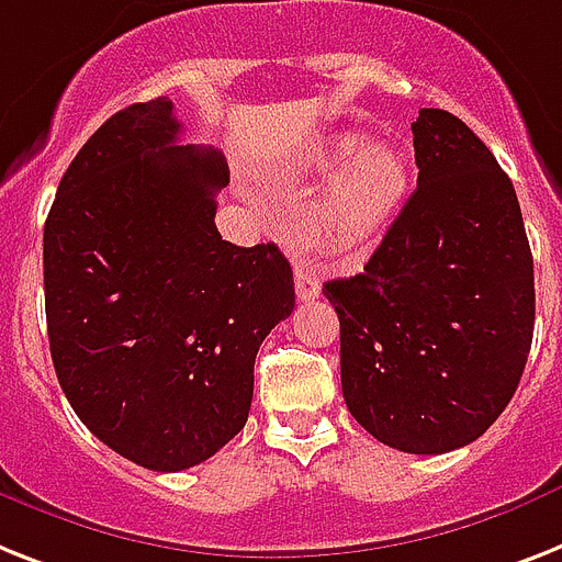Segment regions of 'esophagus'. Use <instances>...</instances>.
Here are the masks:
<instances>
[{
    "label": "esophagus",
    "instance_id": "esophagus-1",
    "mask_svg": "<svg viewBox=\"0 0 562 562\" xmlns=\"http://www.w3.org/2000/svg\"><path fill=\"white\" fill-rule=\"evenodd\" d=\"M294 289H296V300H303V303H312L321 296V282L312 273L308 266H296L294 268Z\"/></svg>",
    "mask_w": 562,
    "mask_h": 562
}]
</instances>
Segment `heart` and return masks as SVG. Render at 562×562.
I'll list each match as a JSON object with an SVG mask.
<instances>
[{
	"instance_id": "b5f03b06",
	"label": "heart",
	"mask_w": 562,
	"mask_h": 562,
	"mask_svg": "<svg viewBox=\"0 0 562 562\" xmlns=\"http://www.w3.org/2000/svg\"><path fill=\"white\" fill-rule=\"evenodd\" d=\"M303 172L321 181L335 178L314 202L312 231L340 259L367 257L413 190L407 155L390 144L367 147L355 132L321 140L305 155Z\"/></svg>"
}]
</instances>
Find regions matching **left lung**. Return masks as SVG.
<instances>
[{"instance_id": "8db88e82", "label": "left lung", "mask_w": 562, "mask_h": 562, "mask_svg": "<svg viewBox=\"0 0 562 562\" xmlns=\"http://www.w3.org/2000/svg\"><path fill=\"white\" fill-rule=\"evenodd\" d=\"M418 187L363 273L323 294L340 321L355 422L404 453L476 441L517 392L533 335V259L494 153L445 109L413 123Z\"/></svg>"}]
</instances>
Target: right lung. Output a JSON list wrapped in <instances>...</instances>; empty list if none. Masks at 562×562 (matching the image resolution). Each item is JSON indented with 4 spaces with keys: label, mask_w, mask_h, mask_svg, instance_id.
Masks as SVG:
<instances>
[{
    "label": "right lung",
    "mask_w": 562,
    "mask_h": 562,
    "mask_svg": "<svg viewBox=\"0 0 562 562\" xmlns=\"http://www.w3.org/2000/svg\"><path fill=\"white\" fill-rule=\"evenodd\" d=\"M178 132L167 98L109 117L68 164L43 236L59 386L103 445L161 473L245 427L259 346L294 312L280 248L216 231L227 161Z\"/></svg>",
    "instance_id": "obj_1"
}]
</instances>
